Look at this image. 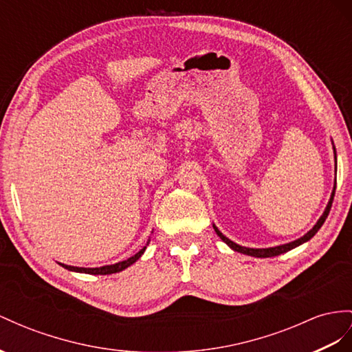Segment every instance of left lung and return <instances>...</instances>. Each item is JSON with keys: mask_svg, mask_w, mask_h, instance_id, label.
Listing matches in <instances>:
<instances>
[{"mask_svg": "<svg viewBox=\"0 0 352 352\" xmlns=\"http://www.w3.org/2000/svg\"><path fill=\"white\" fill-rule=\"evenodd\" d=\"M335 159H336V151H335ZM335 190H336V182H335V187H333V192H331V196H330V201H329V204H327V206H326V210H324L322 215L320 217V220L317 221V224H315V226H314L308 233H305V235H303L302 238L296 239V241H293V242H288V244H284V245H278V247H272V248H247V247H241V245L235 244V242H233V241H230L229 238L224 236L223 233H221L217 228H215V226H214V230H215V233H217V235L221 238V241H223V242H226V244H228L233 251H238V253L247 254V256L260 257V258H263V257H275V256H279V254H283V253H287V251H290V250H293V248H296V247L302 245L303 242L309 241V239L315 235V233H317V232L320 230V228L322 226L324 221H326L327 215H329V212H330L331 204H333V197H335Z\"/></svg>", "mask_w": 352, "mask_h": 352, "instance_id": "obj_1", "label": "left lung"}]
</instances>
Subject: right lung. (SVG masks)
<instances>
[{"label": "right lung", "mask_w": 352, "mask_h": 352, "mask_svg": "<svg viewBox=\"0 0 352 352\" xmlns=\"http://www.w3.org/2000/svg\"><path fill=\"white\" fill-rule=\"evenodd\" d=\"M144 251H146V247H144L142 250H140L137 254L129 257L128 260H123V262L114 263V265L101 266V267H77V266H68V265H64V263H59V265L62 267L68 269V270H73V272H82V274H90V275H110V274L120 272V270H123V269H126L128 266L133 265L144 254Z\"/></svg>", "instance_id": "1"}]
</instances>
